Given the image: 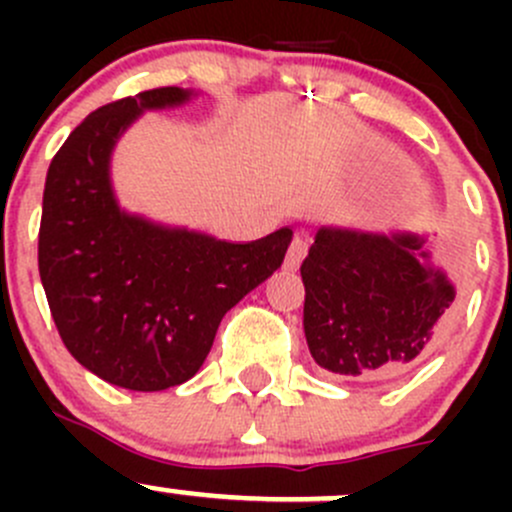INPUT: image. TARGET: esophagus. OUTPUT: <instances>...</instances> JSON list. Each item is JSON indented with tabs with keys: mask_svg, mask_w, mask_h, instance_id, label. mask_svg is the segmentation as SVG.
<instances>
[{
	"mask_svg": "<svg viewBox=\"0 0 512 512\" xmlns=\"http://www.w3.org/2000/svg\"><path fill=\"white\" fill-rule=\"evenodd\" d=\"M309 250V242H307V235L304 232H294L292 242H289V250H287V257H285V270H297L299 265H302L304 255H307Z\"/></svg>",
	"mask_w": 512,
	"mask_h": 512,
	"instance_id": "34e87169",
	"label": "esophagus"
}]
</instances>
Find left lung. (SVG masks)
I'll return each mask as SVG.
<instances>
[{
	"mask_svg": "<svg viewBox=\"0 0 512 512\" xmlns=\"http://www.w3.org/2000/svg\"><path fill=\"white\" fill-rule=\"evenodd\" d=\"M299 272L304 337L332 374L394 379L446 334L456 282L433 265L426 235L324 225Z\"/></svg>",
	"mask_w": 512,
	"mask_h": 512,
	"instance_id": "obj_1",
	"label": "left lung"
}]
</instances>
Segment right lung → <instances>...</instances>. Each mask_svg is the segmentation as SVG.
<instances>
[{"label":"right lung","instance_id":"right-lung-1","mask_svg":"<svg viewBox=\"0 0 512 512\" xmlns=\"http://www.w3.org/2000/svg\"><path fill=\"white\" fill-rule=\"evenodd\" d=\"M193 96L165 86L101 106L46 173L39 275L51 317L71 356L121 389L163 391L198 374L227 309L282 265L292 242L282 227L237 245L118 205L116 143L143 111Z\"/></svg>","mask_w":512,"mask_h":512}]
</instances>
